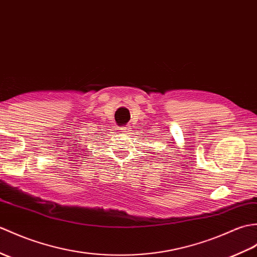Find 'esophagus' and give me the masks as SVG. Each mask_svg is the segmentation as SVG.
I'll list each match as a JSON object with an SVG mask.
<instances>
[{
    "mask_svg": "<svg viewBox=\"0 0 257 257\" xmlns=\"http://www.w3.org/2000/svg\"><path fill=\"white\" fill-rule=\"evenodd\" d=\"M120 130H121L122 134H130L131 133V126H130V124H128V126L121 128Z\"/></svg>",
    "mask_w": 257,
    "mask_h": 257,
    "instance_id": "obj_1",
    "label": "esophagus"
}]
</instances>
